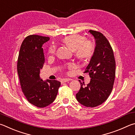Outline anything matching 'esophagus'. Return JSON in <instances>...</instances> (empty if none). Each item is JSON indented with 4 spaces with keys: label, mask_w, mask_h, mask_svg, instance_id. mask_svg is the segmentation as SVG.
I'll return each instance as SVG.
<instances>
[{
    "label": "esophagus",
    "mask_w": 135,
    "mask_h": 135,
    "mask_svg": "<svg viewBox=\"0 0 135 135\" xmlns=\"http://www.w3.org/2000/svg\"><path fill=\"white\" fill-rule=\"evenodd\" d=\"M70 79H69V78H64V79H61V82H62V83H63V82H68V81H70Z\"/></svg>",
    "instance_id": "1"
}]
</instances>
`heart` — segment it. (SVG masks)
<instances>
[{
    "instance_id": "heart-1",
    "label": "heart",
    "mask_w": 135,
    "mask_h": 135,
    "mask_svg": "<svg viewBox=\"0 0 135 135\" xmlns=\"http://www.w3.org/2000/svg\"><path fill=\"white\" fill-rule=\"evenodd\" d=\"M63 42L75 51V56L80 60H87L93 56L94 52V46L93 42L85 40V38L78 34L70 35L65 37ZM56 46L55 44L50 46L48 52L50 55L55 53Z\"/></svg>"
}]
</instances>
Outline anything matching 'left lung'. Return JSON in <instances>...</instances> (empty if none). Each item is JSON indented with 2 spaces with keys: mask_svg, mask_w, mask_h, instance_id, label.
<instances>
[{
  "mask_svg": "<svg viewBox=\"0 0 135 135\" xmlns=\"http://www.w3.org/2000/svg\"><path fill=\"white\" fill-rule=\"evenodd\" d=\"M89 32L94 37L95 47L86 70L91 78L90 82L81 88L76 94L78 101L87 107H95L107 100L113 88L115 75V61L109 41L102 33L93 30Z\"/></svg>",
  "mask_w": 135,
  "mask_h": 135,
  "instance_id": "left-lung-1",
  "label": "left lung"
}]
</instances>
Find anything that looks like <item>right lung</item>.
Returning a JSON list of instances; mask_svg holds the SVG:
<instances>
[{
    "label": "right lung",
    "mask_w": 135,
    "mask_h": 135,
    "mask_svg": "<svg viewBox=\"0 0 135 135\" xmlns=\"http://www.w3.org/2000/svg\"><path fill=\"white\" fill-rule=\"evenodd\" d=\"M49 40L48 37L28 35L22 42L18 59L17 71L23 93L28 102L40 108L53 102L60 86V82L44 81L40 76L45 61L42 46Z\"/></svg>",
    "instance_id": "add662e5"
}]
</instances>
